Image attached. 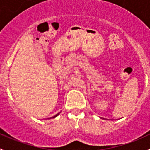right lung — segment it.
<instances>
[{
  "instance_id": "add662e5",
  "label": "right lung",
  "mask_w": 150,
  "mask_h": 150,
  "mask_svg": "<svg viewBox=\"0 0 150 150\" xmlns=\"http://www.w3.org/2000/svg\"><path fill=\"white\" fill-rule=\"evenodd\" d=\"M59 113H58V114H57V115H55V116H54V117H53V118H54V117H57V115H59ZM52 117H50V118H52ZM48 119H49V118H48Z\"/></svg>"
}]
</instances>
